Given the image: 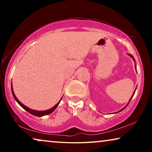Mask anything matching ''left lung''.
I'll return each mask as SVG.
<instances>
[{"instance_id":"obj_1","label":"left lung","mask_w":152,"mask_h":152,"mask_svg":"<svg viewBox=\"0 0 152 152\" xmlns=\"http://www.w3.org/2000/svg\"><path fill=\"white\" fill-rule=\"evenodd\" d=\"M129 56H131V57H132V58L133 59V60H134V61H135V59H134V58H133V56H132V55H130V54H129ZM135 69H136V66H135ZM135 91H134V92H133V94L132 95V98H131V99H130V101H129V102L131 101V100H132V98H133V95H134V94H135ZM128 104H129V103H128V104H127V105H128ZM127 106H126V107H127ZM126 107H124V108H123V109H122L121 110H119V111H118L117 113H119V112H120V111H122V110H123V109H125V108H126Z\"/></svg>"}]
</instances>
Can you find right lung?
Here are the masks:
<instances>
[{"label": "right lung", "mask_w": 152, "mask_h": 152, "mask_svg": "<svg viewBox=\"0 0 152 152\" xmlns=\"http://www.w3.org/2000/svg\"><path fill=\"white\" fill-rule=\"evenodd\" d=\"M11 91H12V95H13V97H14V99L16 100V101L18 102V103L19 104V105L21 107H23V109L25 110H27V112H29V113H31V114H32V115H35V116H37V117H42V116H44V115H49V114H50V113H52L53 110H54L56 109V107H58V105L59 104V103H60V102L61 101V100L60 101H59L57 104H56L54 107H52L51 108V109H49V110H43V111H41V110H32V109H29V108H28L27 107H26V106H25L24 104H23L21 102H20L19 100L17 99V98L15 96V94H14V92H13V90H12V84H11Z\"/></svg>", "instance_id": "add662e5"}]
</instances>
